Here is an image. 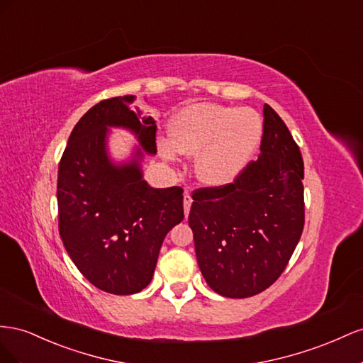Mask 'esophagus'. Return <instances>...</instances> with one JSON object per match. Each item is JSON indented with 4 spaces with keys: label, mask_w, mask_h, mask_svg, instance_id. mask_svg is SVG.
Segmentation results:
<instances>
[{
    "label": "esophagus",
    "mask_w": 363,
    "mask_h": 363,
    "mask_svg": "<svg viewBox=\"0 0 363 363\" xmlns=\"http://www.w3.org/2000/svg\"><path fill=\"white\" fill-rule=\"evenodd\" d=\"M191 196L189 193L184 194V213H185V217H189V213H190V206H191Z\"/></svg>",
    "instance_id": "34e87169"
}]
</instances>
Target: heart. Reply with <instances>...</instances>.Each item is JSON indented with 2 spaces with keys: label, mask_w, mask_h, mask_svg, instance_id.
<instances>
[{
  "label": "heart",
  "mask_w": 363,
  "mask_h": 363,
  "mask_svg": "<svg viewBox=\"0 0 363 363\" xmlns=\"http://www.w3.org/2000/svg\"><path fill=\"white\" fill-rule=\"evenodd\" d=\"M170 141L161 140L164 158L174 152L196 160L198 178L208 187H223L239 178L263 137V120L251 108L196 103L181 109L169 124Z\"/></svg>",
  "instance_id": "b5f03b06"
}]
</instances>
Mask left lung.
Instances as JSON below:
<instances>
[{"instance_id":"left-lung-1","label":"left lung","mask_w":363,"mask_h":363,"mask_svg":"<svg viewBox=\"0 0 363 363\" xmlns=\"http://www.w3.org/2000/svg\"><path fill=\"white\" fill-rule=\"evenodd\" d=\"M260 155L234 182L199 189L189 225L201 272L216 294L247 298L283 274L304 228V162L284 121L263 106Z\"/></svg>"}]
</instances>
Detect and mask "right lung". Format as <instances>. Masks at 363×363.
Masks as SVG:
<instances>
[{"label":"right lung","mask_w":363,"mask_h":363,"mask_svg":"<svg viewBox=\"0 0 363 363\" xmlns=\"http://www.w3.org/2000/svg\"><path fill=\"white\" fill-rule=\"evenodd\" d=\"M135 96L101 100L72 129L57 174L59 234L72 263L91 284L132 295L150 281L164 237L184 219L182 189H153L143 179L144 153H157V124L129 106ZM136 133L128 163L107 153V129Z\"/></svg>","instance_id":"1"}]
</instances>
